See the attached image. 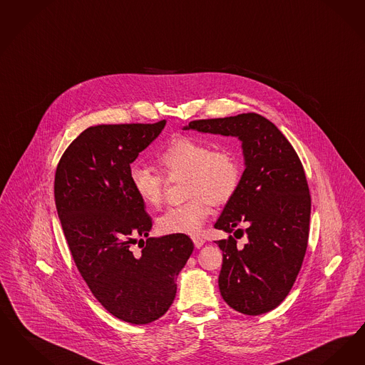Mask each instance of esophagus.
Wrapping results in <instances>:
<instances>
[{"instance_id": "34e87169", "label": "esophagus", "mask_w": 365, "mask_h": 365, "mask_svg": "<svg viewBox=\"0 0 365 365\" xmlns=\"http://www.w3.org/2000/svg\"><path fill=\"white\" fill-rule=\"evenodd\" d=\"M192 242H194V246L197 248H201L205 245V239H202V237H192Z\"/></svg>"}]
</instances>
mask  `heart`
I'll return each instance as SVG.
<instances>
[{"mask_svg": "<svg viewBox=\"0 0 365 365\" xmlns=\"http://www.w3.org/2000/svg\"><path fill=\"white\" fill-rule=\"evenodd\" d=\"M161 173L171 182L183 180L185 204L168 209L158 219L163 235L201 234L210 204L230 202L242 182V163L231 148H213L191 135H176L156 159ZM131 189L143 204L158 209L164 202L165 179L144 165H133L129 173Z\"/></svg>", "mask_w": 365, "mask_h": 365, "instance_id": "heart-1", "label": "heart"}]
</instances>
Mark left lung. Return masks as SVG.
Segmentation results:
<instances>
[{
  "mask_svg": "<svg viewBox=\"0 0 365 365\" xmlns=\"http://www.w3.org/2000/svg\"><path fill=\"white\" fill-rule=\"evenodd\" d=\"M185 129L242 141L246 170L215 228L231 234L246 225L248 242L239 248L232 235L216 242L222 251L220 292L242 314L269 312L288 296L306 255L311 195L303 164L276 125L255 113L197 119Z\"/></svg>",
  "mask_w": 365,
  "mask_h": 365,
  "instance_id": "1",
  "label": "left lung"
}]
</instances>
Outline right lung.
Returning <instances> with one entry per match:
<instances>
[{"label": "right lung", "mask_w": 365, "mask_h": 365, "mask_svg": "<svg viewBox=\"0 0 365 365\" xmlns=\"http://www.w3.org/2000/svg\"><path fill=\"white\" fill-rule=\"evenodd\" d=\"M164 126L163 119L88 128L61 156L54 179L61 225L81 277L111 315L133 324L167 312L194 250L187 235L149 237L152 219L131 189V163ZM138 237L147 239L134 253Z\"/></svg>", "instance_id": "obj_1"}]
</instances>
